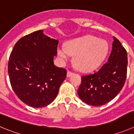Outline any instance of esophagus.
Wrapping results in <instances>:
<instances>
[{
    "label": "esophagus",
    "instance_id": "esophagus-1",
    "mask_svg": "<svg viewBox=\"0 0 134 134\" xmlns=\"http://www.w3.org/2000/svg\"><path fill=\"white\" fill-rule=\"evenodd\" d=\"M73 72H71V71H67V76H68V77H69V76H72V75H73Z\"/></svg>",
    "mask_w": 134,
    "mask_h": 134
}]
</instances>
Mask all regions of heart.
Returning a JSON list of instances; mask_svg holds the SVG:
<instances>
[{
  "instance_id": "1",
  "label": "heart",
  "mask_w": 134,
  "mask_h": 134,
  "mask_svg": "<svg viewBox=\"0 0 134 134\" xmlns=\"http://www.w3.org/2000/svg\"><path fill=\"white\" fill-rule=\"evenodd\" d=\"M109 51L105 40L93 36H85L72 39L65 46H58L57 52L63 61L74 55V63L79 69L88 71L97 68L103 62Z\"/></svg>"
}]
</instances>
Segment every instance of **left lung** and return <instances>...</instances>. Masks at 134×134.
Returning <instances> with one entry per match:
<instances>
[{"mask_svg": "<svg viewBox=\"0 0 134 134\" xmlns=\"http://www.w3.org/2000/svg\"><path fill=\"white\" fill-rule=\"evenodd\" d=\"M108 61L97 71L82 76L78 90L80 99L86 104L101 106L113 99L122 89L127 75V52L114 37Z\"/></svg>", "mask_w": 134, "mask_h": 134, "instance_id": "left-lung-1", "label": "left lung"}]
</instances>
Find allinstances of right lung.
I'll use <instances>...</instances> for the list:
<instances>
[{
	"instance_id": "1",
	"label": "right lung",
	"mask_w": 134,
	"mask_h": 134,
	"mask_svg": "<svg viewBox=\"0 0 134 134\" xmlns=\"http://www.w3.org/2000/svg\"><path fill=\"white\" fill-rule=\"evenodd\" d=\"M58 43L39 30L21 38L12 50L8 65L10 84L18 98L30 107L50 104L65 79V69L54 64Z\"/></svg>"
}]
</instances>
